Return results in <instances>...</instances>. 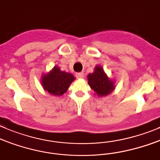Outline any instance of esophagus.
Wrapping results in <instances>:
<instances>
[{"label":"esophagus","mask_w":160,"mask_h":160,"mask_svg":"<svg viewBox=\"0 0 160 160\" xmlns=\"http://www.w3.org/2000/svg\"><path fill=\"white\" fill-rule=\"evenodd\" d=\"M75 76L77 78H82L84 77V74L82 72H78V73H76Z\"/></svg>","instance_id":"34e87169"}]
</instances>
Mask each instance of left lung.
Here are the masks:
<instances>
[{
  "label": "left lung",
  "instance_id": "1",
  "mask_svg": "<svg viewBox=\"0 0 160 160\" xmlns=\"http://www.w3.org/2000/svg\"><path fill=\"white\" fill-rule=\"evenodd\" d=\"M87 78L90 88L99 97L108 95L115 89V82L109 79L100 66L96 67L94 72L88 74Z\"/></svg>",
  "mask_w": 160,
  "mask_h": 160
}]
</instances>
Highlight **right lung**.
Wrapping results in <instances>:
<instances>
[{"label":"right lung","mask_w":160,"mask_h":160,"mask_svg":"<svg viewBox=\"0 0 160 160\" xmlns=\"http://www.w3.org/2000/svg\"><path fill=\"white\" fill-rule=\"evenodd\" d=\"M74 79L71 73L62 71L59 67L55 66L50 72L42 75V85L44 89L52 95L60 97L68 91Z\"/></svg>","instance_id":"obj_1"}]
</instances>
